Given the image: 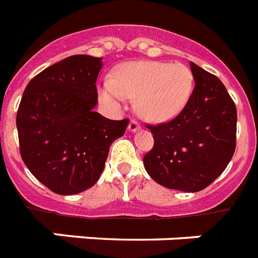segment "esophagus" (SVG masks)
<instances>
[{
    "label": "esophagus",
    "mask_w": 258,
    "mask_h": 258,
    "mask_svg": "<svg viewBox=\"0 0 258 258\" xmlns=\"http://www.w3.org/2000/svg\"><path fill=\"white\" fill-rule=\"evenodd\" d=\"M127 129H129V132H132V133H135V132H137L140 129V123L136 121V119H132L131 122H129V126H127Z\"/></svg>",
    "instance_id": "1"
}]
</instances>
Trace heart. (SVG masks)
Listing matches in <instances>:
<instances>
[{"label": "heart", "mask_w": 258, "mask_h": 258, "mask_svg": "<svg viewBox=\"0 0 258 258\" xmlns=\"http://www.w3.org/2000/svg\"><path fill=\"white\" fill-rule=\"evenodd\" d=\"M193 90V76L182 63L132 61L119 65L114 78L98 88L100 100L119 109L125 98H136L140 116L150 122H166L182 112Z\"/></svg>", "instance_id": "obj_1"}]
</instances>
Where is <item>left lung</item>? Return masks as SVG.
Wrapping results in <instances>:
<instances>
[{"instance_id": "8db88e82", "label": "left lung", "mask_w": 258, "mask_h": 258, "mask_svg": "<svg viewBox=\"0 0 258 258\" xmlns=\"http://www.w3.org/2000/svg\"><path fill=\"white\" fill-rule=\"evenodd\" d=\"M195 89L182 112L149 126L153 149L144 157L146 172L168 189L200 191L211 185L233 157L237 110L216 76L190 62Z\"/></svg>"}]
</instances>
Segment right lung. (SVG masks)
Wrapping results in <instances>:
<instances>
[{
  "label": "right lung",
  "mask_w": 258,
  "mask_h": 258,
  "mask_svg": "<svg viewBox=\"0 0 258 258\" xmlns=\"http://www.w3.org/2000/svg\"><path fill=\"white\" fill-rule=\"evenodd\" d=\"M102 58L71 55L29 82L17 112L22 161L57 195H77L96 184L109 148L129 119L113 121L94 112Z\"/></svg>",
  "instance_id": "1"
}]
</instances>
